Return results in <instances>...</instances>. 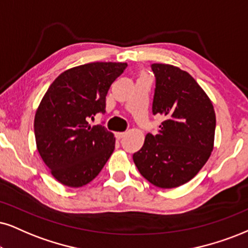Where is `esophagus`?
Segmentation results:
<instances>
[{"instance_id": "obj_1", "label": "esophagus", "mask_w": 248, "mask_h": 248, "mask_svg": "<svg viewBox=\"0 0 248 248\" xmlns=\"http://www.w3.org/2000/svg\"><path fill=\"white\" fill-rule=\"evenodd\" d=\"M125 134H126L125 132H116V133H115V136H116V138H117V139L119 140V139L123 138V137L125 136Z\"/></svg>"}]
</instances>
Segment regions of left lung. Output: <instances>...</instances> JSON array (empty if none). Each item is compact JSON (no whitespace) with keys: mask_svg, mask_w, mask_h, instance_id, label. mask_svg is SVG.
<instances>
[{"mask_svg":"<svg viewBox=\"0 0 248 248\" xmlns=\"http://www.w3.org/2000/svg\"><path fill=\"white\" fill-rule=\"evenodd\" d=\"M153 114L163 116L157 134L148 133L133 154L139 172L153 185L173 188L191 180L212 154L216 117L204 91L189 73L154 63Z\"/></svg>","mask_w":248,"mask_h":248,"instance_id":"obj_1","label":"left lung"}]
</instances>
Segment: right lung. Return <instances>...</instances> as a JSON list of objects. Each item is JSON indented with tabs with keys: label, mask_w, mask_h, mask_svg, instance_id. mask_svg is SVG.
Returning <instances> with one entry per match:
<instances>
[{
	"label": "right lung",
	"mask_w": 248,
	"mask_h": 248,
	"mask_svg": "<svg viewBox=\"0 0 248 248\" xmlns=\"http://www.w3.org/2000/svg\"><path fill=\"white\" fill-rule=\"evenodd\" d=\"M126 63L94 62L69 69L42 97L34 118L36 148L61 184L81 187L99 175L115 149L114 134L88 124L106 112V96Z\"/></svg>",
	"instance_id": "1"
}]
</instances>
